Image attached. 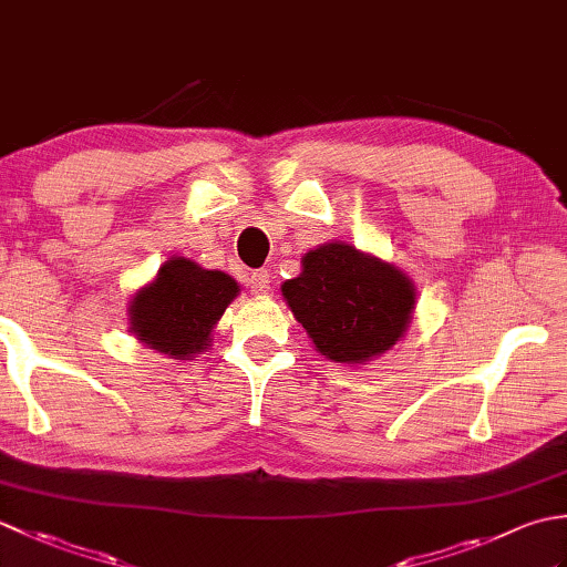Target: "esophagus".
Masks as SVG:
<instances>
[{"instance_id": "1", "label": "esophagus", "mask_w": 567, "mask_h": 567, "mask_svg": "<svg viewBox=\"0 0 567 567\" xmlns=\"http://www.w3.org/2000/svg\"><path fill=\"white\" fill-rule=\"evenodd\" d=\"M250 292L252 295H268L270 292V272L268 270H256L250 275Z\"/></svg>"}]
</instances>
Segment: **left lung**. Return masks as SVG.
<instances>
[{"label":"left lung","instance_id":"obj_1","mask_svg":"<svg viewBox=\"0 0 567 567\" xmlns=\"http://www.w3.org/2000/svg\"><path fill=\"white\" fill-rule=\"evenodd\" d=\"M282 297L317 351L346 365L388 353L416 302L402 270L341 240L305 252L302 272L282 285Z\"/></svg>","mask_w":567,"mask_h":567}]
</instances>
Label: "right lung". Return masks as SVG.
<instances>
[{
	"label": "right lung",
	"mask_w": 567,
	"mask_h": 567,
	"mask_svg": "<svg viewBox=\"0 0 567 567\" xmlns=\"http://www.w3.org/2000/svg\"><path fill=\"white\" fill-rule=\"evenodd\" d=\"M238 282L221 270H204L187 258H171L155 280L131 299V333L153 351L189 360L212 343V331L238 295Z\"/></svg>",
	"instance_id": "add662e5"
}]
</instances>
